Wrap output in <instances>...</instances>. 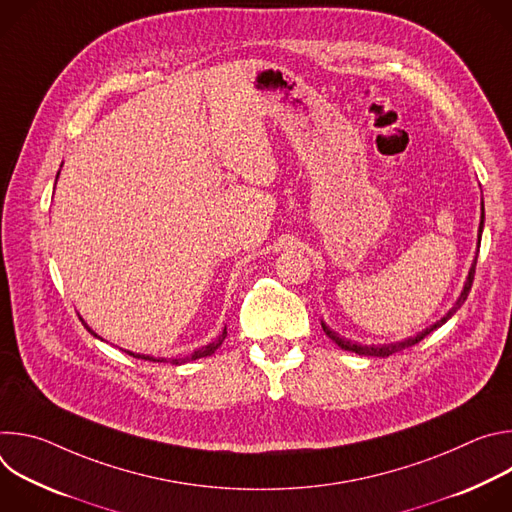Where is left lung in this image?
I'll use <instances>...</instances> for the list:
<instances>
[{
    "label": "left lung",
    "instance_id": "1",
    "mask_svg": "<svg viewBox=\"0 0 512 512\" xmlns=\"http://www.w3.org/2000/svg\"><path fill=\"white\" fill-rule=\"evenodd\" d=\"M482 229H484V204H482V216H480V229H478V243H480V237H482ZM476 259H478V255H476ZM476 259H474V263H472V267H470V273H468V279H466V283H464V289H462V294H460V298H458V302L454 304V308L442 318V320H437L435 324H431L429 328H425L423 332H419L417 336H411V338H407V340H401V342H391V344H381V346H367V344H356V342H350V340H346V338H342V336H338L336 332H332L324 322H322V328H324V332H326V336L330 338V340H334L340 348H344V350H350V352H356V354H364V356H389V354H393V352H399V350H403V348H409V346H413V344H417V342H421L427 334H431L435 328H440L442 324H446L458 310H460V306L466 302V298H468V294H470V287H472V281H474V271H476Z\"/></svg>",
    "mask_w": 512,
    "mask_h": 512
}]
</instances>
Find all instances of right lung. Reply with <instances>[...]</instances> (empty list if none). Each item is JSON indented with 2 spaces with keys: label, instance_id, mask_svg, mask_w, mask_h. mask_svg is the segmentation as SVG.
I'll use <instances>...</instances> for the list:
<instances>
[{
  "label": "right lung",
  "instance_id": "add662e5",
  "mask_svg": "<svg viewBox=\"0 0 512 512\" xmlns=\"http://www.w3.org/2000/svg\"><path fill=\"white\" fill-rule=\"evenodd\" d=\"M58 178V176H56ZM85 324V322H83ZM85 328L93 334V336H97L87 324H85ZM227 338V326H225V330H223V334L218 336L214 342H210V344H206V346H202V348H198V350H194L192 354H188V356H182V358H154V356H145V354H135V352H129L127 350V354H131L133 358H141V360H154V362H170V364H184V362H188V360H196V358H202V356H210L218 346L223 344V340Z\"/></svg>",
  "mask_w": 512,
  "mask_h": 512
}]
</instances>
